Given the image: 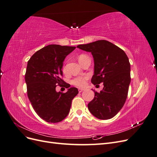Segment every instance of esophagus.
<instances>
[{
  "instance_id": "1",
  "label": "esophagus",
  "mask_w": 157,
  "mask_h": 157,
  "mask_svg": "<svg viewBox=\"0 0 157 157\" xmlns=\"http://www.w3.org/2000/svg\"><path fill=\"white\" fill-rule=\"evenodd\" d=\"M84 88H78V92H82V91H84Z\"/></svg>"
}]
</instances>
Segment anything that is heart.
<instances>
[{"instance_id":"obj_1","label":"heart","mask_w":157,"mask_h":157,"mask_svg":"<svg viewBox=\"0 0 157 157\" xmlns=\"http://www.w3.org/2000/svg\"><path fill=\"white\" fill-rule=\"evenodd\" d=\"M85 56H86L83 55V54L78 56V59L79 63L82 61V59L84 58ZM63 72L65 73H67V67H66L65 65L64 66L63 68ZM88 75H84V76H81V77H76L72 80V84L76 86L83 87V86H85V85H86V80H88Z\"/></svg>"}]
</instances>
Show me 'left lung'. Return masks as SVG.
Listing matches in <instances>:
<instances>
[{
	"instance_id": "obj_1",
	"label": "left lung",
	"mask_w": 157,
	"mask_h": 157,
	"mask_svg": "<svg viewBox=\"0 0 157 157\" xmlns=\"http://www.w3.org/2000/svg\"><path fill=\"white\" fill-rule=\"evenodd\" d=\"M77 48L91 52L94 60V74L91 82L94 85L103 82L100 92L88 104L92 115L99 119L115 117L126 101L130 83V64L125 52L105 40H99Z\"/></svg>"
}]
</instances>
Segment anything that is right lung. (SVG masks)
<instances>
[{
    "label": "right lung",
    "mask_w": 157,
    "mask_h": 157,
    "mask_svg": "<svg viewBox=\"0 0 157 157\" xmlns=\"http://www.w3.org/2000/svg\"><path fill=\"white\" fill-rule=\"evenodd\" d=\"M75 46L50 44L38 50L27 62L25 75L27 96L35 111L42 119L51 123L63 121L68 115L78 89L64 85L67 93H57V85L65 83L61 78L65 58Z\"/></svg>",
    "instance_id": "right-lung-1"
}]
</instances>
